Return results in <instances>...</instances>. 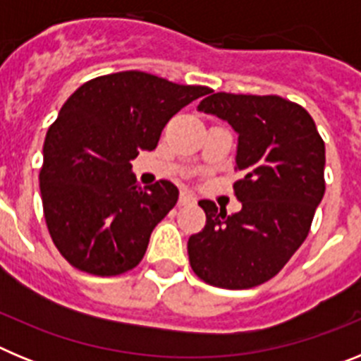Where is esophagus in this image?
Segmentation results:
<instances>
[{"instance_id": "1", "label": "esophagus", "mask_w": 361, "mask_h": 361, "mask_svg": "<svg viewBox=\"0 0 361 361\" xmlns=\"http://www.w3.org/2000/svg\"><path fill=\"white\" fill-rule=\"evenodd\" d=\"M195 202V197L191 195L190 191H180V195H178V204L180 206H188V204Z\"/></svg>"}]
</instances>
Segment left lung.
I'll return each mask as SVG.
<instances>
[{"mask_svg": "<svg viewBox=\"0 0 361 361\" xmlns=\"http://www.w3.org/2000/svg\"><path fill=\"white\" fill-rule=\"evenodd\" d=\"M199 111L226 121L238 135L233 184L242 202L228 215L200 200L206 226L188 240L191 269L224 289H250L279 273L307 237L325 193V145L300 104L279 95L219 92Z\"/></svg>", "mask_w": 361, "mask_h": 361, "instance_id": "1", "label": "left lung"}]
</instances>
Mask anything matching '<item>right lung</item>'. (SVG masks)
I'll return each instance as SVG.
<instances>
[{"label": "right lung", "instance_id": "add662e5", "mask_svg": "<svg viewBox=\"0 0 361 361\" xmlns=\"http://www.w3.org/2000/svg\"><path fill=\"white\" fill-rule=\"evenodd\" d=\"M208 92L128 70L85 82L63 104L44 139L39 190L50 237L73 267L116 276L141 262L178 190L170 180L141 188L130 161L157 148L168 121Z\"/></svg>", "mask_w": 361, "mask_h": 361}]
</instances>
